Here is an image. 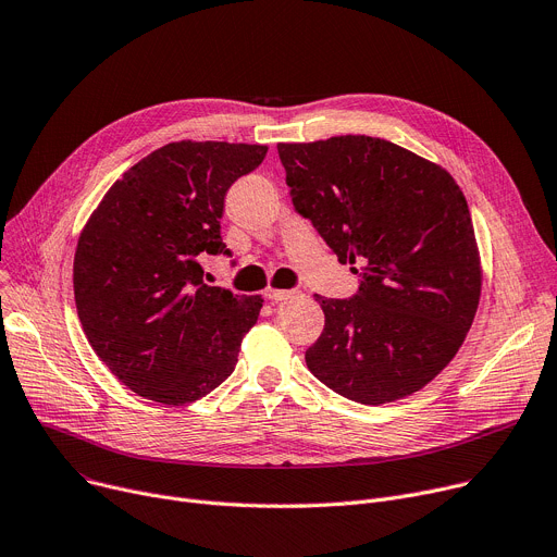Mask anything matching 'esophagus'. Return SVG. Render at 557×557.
Segmentation results:
<instances>
[{"instance_id": "1", "label": "esophagus", "mask_w": 557, "mask_h": 557, "mask_svg": "<svg viewBox=\"0 0 557 557\" xmlns=\"http://www.w3.org/2000/svg\"><path fill=\"white\" fill-rule=\"evenodd\" d=\"M301 296H304L301 289H274V287L265 289V298H268V301H274V304L294 301V298H301Z\"/></svg>"}]
</instances>
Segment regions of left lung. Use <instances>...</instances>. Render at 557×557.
Wrapping results in <instances>:
<instances>
[{
  "label": "left lung",
  "instance_id": "obj_1",
  "mask_svg": "<svg viewBox=\"0 0 557 557\" xmlns=\"http://www.w3.org/2000/svg\"><path fill=\"white\" fill-rule=\"evenodd\" d=\"M294 211L338 263L350 298L314 294L325 327L310 372L363 406L408 397L455 357L480 304V256L466 198L448 171L388 140L336 136L278 145Z\"/></svg>",
  "mask_w": 557,
  "mask_h": 557
}]
</instances>
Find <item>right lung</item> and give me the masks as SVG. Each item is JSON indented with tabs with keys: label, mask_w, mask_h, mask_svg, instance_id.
I'll list each match as a JSON object with an SVG mask.
<instances>
[{
	"label": "right lung",
	"mask_w": 557,
	"mask_h": 557,
	"mask_svg": "<svg viewBox=\"0 0 557 557\" xmlns=\"http://www.w3.org/2000/svg\"><path fill=\"white\" fill-rule=\"evenodd\" d=\"M268 147L171 143L115 181L82 230L73 289L84 334L134 393L166 406L198 401L234 372L261 296L205 283L230 187ZM236 265V261H232Z\"/></svg>",
	"instance_id": "right-lung-1"
}]
</instances>
